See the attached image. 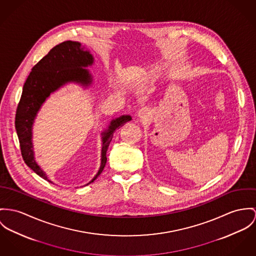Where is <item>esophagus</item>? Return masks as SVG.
I'll list each match as a JSON object with an SVG mask.
<instances>
[{"label":"esophagus","mask_w":256,"mask_h":256,"mask_svg":"<svg viewBox=\"0 0 256 256\" xmlns=\"http://www.w3.org/2000/svg\"><path fill=\"white\" fill-rule=\"evenodd\" d=\"M151 115V112H150V109L147 108V107H143L141 109H139L138 112V117L141 120H145V118H148Z\"/></svg>","instance_id":"esophagus-1"}]
</instances>
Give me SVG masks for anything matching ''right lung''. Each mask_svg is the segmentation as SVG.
Listing matches in <instances>:
<instances>
[{
  "label": "right lung",
  "instance_id": "add662e5",
  "mask_svg": "<svg viewBox=\"0 0 256 256\" xmlns=\"http://www.w3.org/2000/svg\"><path fill=\"white\" fill-rule=\"evenodd\" d=\"M94 63L90 50L82 46L79 42L66 40L50 50V52L32 68L26 80L16 115V130L20 139V149L25 164L39 176L54 183L37 164L33 146V124L40 109L52 94L67 84L74 82L84 88H90L94 77L86 69ZM132 120V116L122 115L113 118L107 128L101 132V162L98 172L88 183H92L102 172L106 162V152L120 126Z\"/></svg>",
  "mask_w": 256,
  "mask_h": 256
}]
</instances>
